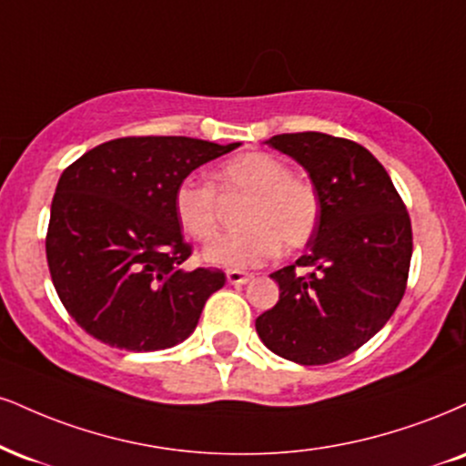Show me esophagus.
I'll return each mask as SVG.
<instances>
[{"label": "esophagus", "mask_w": 466, "mask_h": 466, "mask_svg": "<svg viewBox=\"0 0 466 466\" xmlns=\"http://www.w3.org/2000/svg\"><path fill=\"white\" fill-rule=\"evenodd\" d=\"M251 278H254L251 273L238 271V268H229V271H228V282L229 284H248Z\"/></svg>", "instance_id": "1"}]
</instances>
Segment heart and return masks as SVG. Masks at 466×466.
Wrapping results in <instances>:
<instances>
[{
	"label": "heart",
	"instance_id": "obj_1",
	"mask_svg": "<svg viewBox=\"0 0 466 466\" xmlns=\"http://www.w3.org/2000/svg\"><path fill=\"white\" fill-rule=\"evenodd\" d=\"M217 188L184 177L173 193V212L187 237L208 240L218 228L223 198H248L240 210V232L212 238L206 262L228 268L258 267L278 254L279 245L295 251L315 237L321 199L310 179L290 173V167L267 151H245L218 165Z\"/></svg>",
	"mask_w": 466,
	"mask_h": 466
}]
</instances>
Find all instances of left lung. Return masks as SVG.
I'll return each instance as SVG.
<instances>
[{"mask_svg":"<svg viewBox=\"0 0 466 466\" xmlns=\"http://www.w3.org/2000/svg\"><path fill=\"white\" fill-rule=\"evenodd\" d=\"M268 145L310 173L321 217L306 254L271 273L279 299L256 319V332L287 360L336 362L373 339L400 306L412 258L410 215L380 160L350 138L297 132Z\"/></svg>","mask_w":466,"mask_h":466,"instance_id":"8db88e82","label":"left lung"}]
</instances>
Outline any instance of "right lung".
<instances>
[{
	"mask_svg": "<svg viewBox=\"0 0 466 466\" xmlns=\"http://www.w3.org/2000/svg\"><path fill=\"white\" fill-rule=\"evenodd\" d=\"M240 143L188 137H123L63 171L49 215V276L73 321L127 351L188 339L221 268L184 271L193 254L173 212L177 184Z\"/></svg>",
	"mask_w": 466,
	"mask_h": 466,
	"instance_id": "obj_1",
	"label": "right lung"
}]
</instances>
